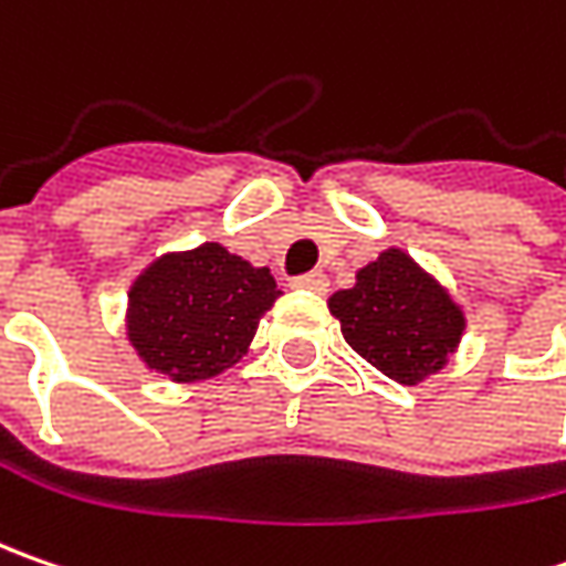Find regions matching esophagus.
Here are the masks:
<instances>
[{"mask_svg": "<svg viewBox=\"0 0 566 566\" xmlns=\"http://www.w3.org/2000/svg\"><path fill=\"white\" fill-rule=\"evenodd\" d=\"M293 286L295 290H308V293H327V286H331V283H327V276H324V273L315 271V273H302V276H295Z\"/></svg>", "mask_w": 566, "mask_h": 566, "instance_id": "obj_1", "label": "esophagus"}]
</instances>
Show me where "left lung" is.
<instances>
[{
  "label": "left lung",
  "mask_w": 566,
  "mask_h": 566,
  "mask_svg": "<svg viewBox=\"0 0 566 566\" xmlns=\"http://www.w3.org/2000/svg\"><path fill=\"white\" fill-rule=\"evenodd\" d=\"M331 315L361 359L400 384L438 371L463 334L450 295L397 249L361 268L359 283L331 298Z\"/></svg>",
  "instance_id": "obj_1"
}]
</instances>
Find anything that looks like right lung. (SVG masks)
I'll return each instance as SVG.
<instances>
[{
    "mask_svg": "<svg viewBox=\"0 0 566 566\" xmlns=\"http://www.w3.org/2000/svg\"><path fill=\"white\" fill-rule=\"evenodd\" d=\"M276 295L268 268H251L217 242L166 254L132 286L128 337L166 378H210L242 359Z\"/></svg>",
    "mask_w": 566,
    "mask_h": 566,
    "instance_id": "right-lung-1",
    "label": "right lung"
}]
</instances>
